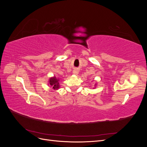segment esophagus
<instances>
[{
	"mask_svg": "<svg viewBox=\"0 0 147 147\" xmlns=\"http://www.w3.org/2000/svg\"><path fill=\"white\" fill-rule=\"evenodd\" d=\"M73 74H75V75H77L78 74V71L77 69H74L73 70Z\"/></svg>",
	"mask_w": 147,
	"mask_h": 147,
	"instance_id": "obj_1",
	"label": "esophagus"
}]
</instances>
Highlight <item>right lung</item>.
<instances>
[{
  "label": "right lung",
  "instance_id": "add662e5",
  "mask_svg": "<svg viewBox=\"0 0 147 147\" xmlns=\"http://www.w3.org/2000/svg\"><path fill=\"white\" fill-rule=\"evenodd\" d=\"M49 85H50L54 90H58L60 88V83H59V78H56L55 76L53 77L50 78L49 80Z\"/></svg>",
  "mask_w": 147,
  "mask_h": 147
}]
</instances>
